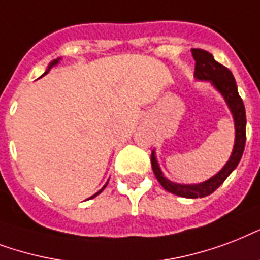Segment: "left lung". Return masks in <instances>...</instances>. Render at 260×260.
I'll list each match as a JSON object with an SVG mask.
<instances>
[{
  "instance_id": "left-lung-1",
  "label": "left lung",
  "mask_w": 260,
  "mask_h": 260,
  "mask_svg": "<svg viewBox=\"0 0 260 260\" xmlns=\"http://www.w3.org/2000/svg\"><path fill=\"white\" fill-rule=\"evenodd\" d=\"M192 57L195 59V72L194 77L198 81H207L212 84V86L224 98L229 111L233 116V124H235V144H233L231 157L222 168L217 172L214 176L207 179L205 182L198 184H182L170 180L164 176L161 168L158 166L156 150H153L150 156L153 172L156 175L158 183L162 188L171 194L183 197V198H203L207 197L218 188L225 182V179L232 174L233 170H236L237 164L240 162L245 146V108L244 103L241 100L237 92L236 80L233 77L232 72L226 69L225 66L220 65L213 58L210 53H207L201 48H192L191 50Z\"/></svg>"
}]
</instances>
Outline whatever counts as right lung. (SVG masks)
I'll use <instances>...</instances> for the list:
<instances>
[{
	"instance_id": "1",
	"label": "right lung",
	"mask_w": 260,
	"mask_h": 260,
	"mask_svg": "<svg viewBox=\"0 0 260 260\" xmlns=\"http://www.w3.org/2000/svg\"><path fill=\"white\" fill-rule=\"evenodd\" d=\"M59 61H61V58H57V59H54V61L50 62V65L47 66V70H46V72H44L43 76H46V74H47L48 72H50V70H51V68H54V66H57L58 63H59ZM107 184H108V182L106 183V184H104V186H103L102 188H100V190L98 191V192H96V194H93V195H92V197H90V198H88V199H92V198H94V197H98V195L100 194V192H102V191L104 190V188H106V187H107Z\"/></svg>"
}]
</instances>
